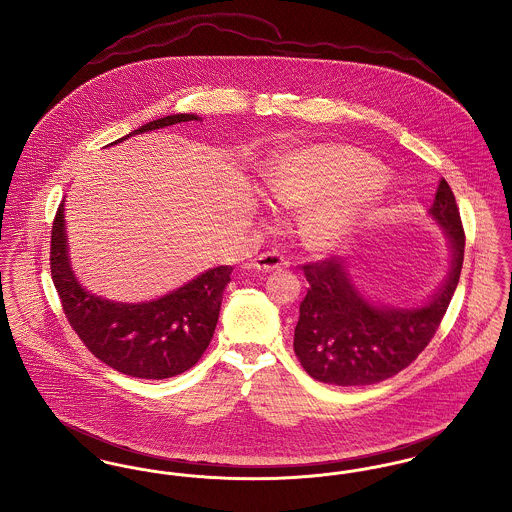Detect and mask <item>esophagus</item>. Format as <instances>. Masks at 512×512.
<instances>
[{
  "label": "esophagus",
  "instance_id": "1",
  "mask_svg": "<svg viewBox=\"0 0 512 512\" xmlns=\"http://www.w3.org/2000/svg\"><path fill=\"white\" fill-rule=\"evenodd\" d=\"M253 267L268 272V270H276V268L290 267V261L284 255H280L278 251H267V253H261L259 257H255Z\"/></svg>",
  "mask_w": 512,
  "mask_h": 512
}]
</instances>
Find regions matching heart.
<instances>
[{
  "mask_svg": "<svg viewBox=\"0 0 512 512\" xmlns=\"http://www.w3.org/2000/svg\"><path fill=\"white\" fill-rule=\"evenodd\" d=\"M382 165L351 146L322 144L278 155L265 174L267 192L278 205H315L303 219L307 238L324 249L345 244L380 194Z\"/></svg>",
  "mask_w": 512,
  "mask_h": 512,
  "instance_id": "obj_1",
  "label": "heart"
}]
</instances>
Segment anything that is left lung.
Returning a JSON list of instances; mask_svg holds the SVG:
<instances>
[{"mask_svg": "<svg viewBox=\"0 0 512 512\" xmlns=\"http://www.w3.org/2000/svg\"><path fill=\"white\" fill-rule=\"evenodd\" d=\"M430 213L445 228L453 255L445 284L420 309L368 303L338 257L303 265L309 290L299 305L293 351L309 376L332 386L378 384L411 365L436 336L464 259L463 220L445 178Z\"/></svg>", "mask_w": 512, "mask_h": 512, "instance_id": "8db88e82", "label": "left lung"}]
</instances>
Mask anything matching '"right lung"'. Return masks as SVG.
Returning <instances> with one entry per match:
<instances>
[{"mask_svg":"<svg viewBox=\"0 0 512 512\" xmlns=\"http://www.w3.org/2000/svg\"><path fill=\"white\" fill-rule=\"evenodd\" d=\"M188 121H197V117L171 115L147 122L117 142ZM63 222L61 203L51 226L49 268L63 313L88 351L132 378L163 380L192 368L213 340L232 267L211 268L176 292L149 303H113L84 292L76 282L69 267Z\"/></svg>","mask_w":512,"mask_h":512,"instance_id":"obj_1","label":"right lung"}]
</instances>
